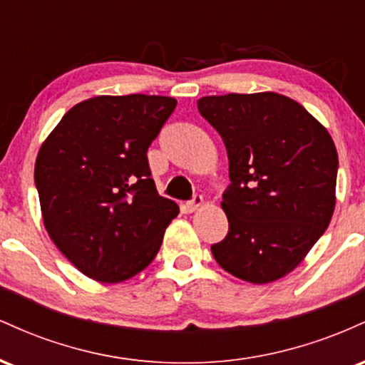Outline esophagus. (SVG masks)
Returning <instances> with one entry per match:
<instances>
[{"label": "esophagus", "instance_id": "esophagus-1", "mask_svg": "<svg viewBox=\"0 0 365 365\" xmlns=\"http://www.w3.org/2000/svg\"><path fill=\"white\" fill-rule=\"evenodd\" d=\"M202 206H204L202 195H195L194 199L190 200V202L185 204V211H187V212H195L197 209H200Z\"/></svg>", "mask_w": 365, "mask_h": 365}]
</instances>
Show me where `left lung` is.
<instances>
[{"mask_svg":"<svg viewBox=\"0 0 365 365\" xmlns=\"http://www.w3.org/2000/svg\"><path fill=\"white\" fill-rule=\"evenodd\" d=\"M197 108L225 142L232 180L221 202L228 235L211 252L235 278L276 282L328 228L336 204L334 142L302 104L278 92L206 96Z\"/></svg>","mask_w":365,"mask_h":365,"instance_id":"1","label":"left lung"}]
</instances>
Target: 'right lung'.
I'll list each match as a JSON object with an SVG mask.
<instances>
[{
    "mask_svg": "<svg viewBox=\"0 0 365 365\" xmlns=\"http://www.w3.org/2000/svg\"><path fill=\"white\" fill-rule=\"evenodd\" d=\"M177 108L166 96H96L75 104L46 137L34 180L46 232L99 283H121L156 257L178 215L158 194L148 149Z\"/></svg>",
    "mask_w": 365,
    "mask_h": 365,
    "instance_id": "add662e5",
    "label": "right lung"
}]
</instances>
